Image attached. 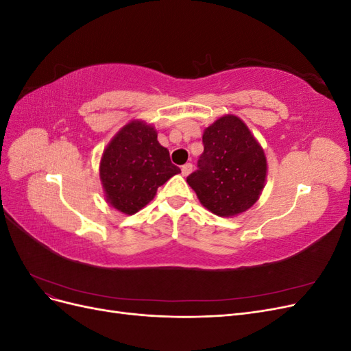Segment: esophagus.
Wrapping results in <instances>:
<instances>
[{"instance_id": "34e87169", "label": "esophagus", "mask_w": 351, "mask_h": 351, "mask_svg": "<svg viewBox=\"0 0 351 351\" xmlns=\"http://www.w3.org/2000/svg\"><path fill=\"white\" fill-rule=\"evenodd\" d=\"M192 169H193V165H192V164H184V165L182 167V174L186 177V176H189L190 173H192Z\"/></svg>"}]
</instances>
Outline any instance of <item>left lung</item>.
Here are the masks:
<instances>
[{
  "instance_id": "obj_1",
  "label": "left lung",
  "mask_w": 351,
  "mask_h": 351,
  "mask_svg": "<svg viewBox=\"0 0 351 351\" xmlns=\"http://www.w3.org/2000/svg\"><path fill=\"white\" fill-rule=\"evenodd\" d=\"M204 154L187 177L200 204L218 217H234L254 205L267 180V158L247 125L224 115L206 127Z\"/></svg>"
}]
</instances>
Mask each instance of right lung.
I'll return each instance as SVG.
<instances>
[{"instance_id": "right-lung-1", "label": "right lung", "mask_w": 351, "mask_h": 351, "mask_svg": "<svg viewBox=\"0 0 351 351\" xmlns=\"http://www.w3.org/2000/svg\"><path fill=\"white\" fill-rule=\"evenodd\" d=\"M156 137L155 127L134 120L112 137L102 154L99 177L105 197L125 215L146 206L159 186L182 173Z\"/></svg>"}]
</instances>
